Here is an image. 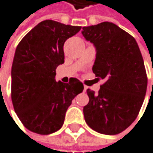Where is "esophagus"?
<instances>
[{"instance_id": "34e87169", "label": "esophagus", "mask_w": 153, "mask_h": 153, "mask_svg": "<svg viewBox=\"0 0 153 153\" xmlns=\"http://www.w3.org/2000/svg\"><path fill=\"white\" fill-rule=\"evenodd\" d=\"M87 89H88V87H87V86H85V85H84V91H86V90H87Z\"/></svg>"}]
</instances>
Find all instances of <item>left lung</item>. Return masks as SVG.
<instances>
[{
    "instance_id": "8db88e82",
    "label": "left lung",
    "mask_w": 153,
    "mask_h": 153,
    "mask_svg": "<svg viewBox=\"0 0 153 153\" xmlns=\"http://www.w3.org/2000/svg\"><path fill=\"white\" fill-rule=\"evenodd\" d=\"M82 33L96 47L92 71L104 80L98 94L87 90L85 122L102 134L121 133L135 121L146 94L148 78L140 51L135 39L112 22L83 27Z\"/></svg>"
}]
</instances>
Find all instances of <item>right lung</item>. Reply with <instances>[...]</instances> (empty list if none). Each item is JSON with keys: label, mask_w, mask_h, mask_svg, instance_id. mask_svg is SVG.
Listing matches in <instances>:
<instances>
[{"label": "right lung", "mask_w": 153, "mask_h": 153, "mask_svg": "<svg viewBox=\"0 0 153 153\" xmlns=\"http://www.w3.org/2000/svg\"><path fill=\"white\" fill-rule=\"evenodd\" d=\"M81 26L45 20L19 42L12 67V102L29 131L48 135L60 130L72 100L83 91L76 78L55 81L56 68L64 62L63 45Z\"/></svg>", "instance_id": "right-lung-1"}]
</instances>
